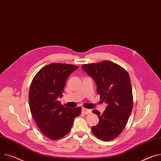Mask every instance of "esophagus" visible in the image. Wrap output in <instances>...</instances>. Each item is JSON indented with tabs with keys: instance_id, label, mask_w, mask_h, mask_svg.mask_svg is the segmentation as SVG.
Returning <instances> with one entry per match:
<instances>
[{
	"instance_id": "esophagus-1",
	"label": "esophagus",
	"mask_w": 161,
	"mask_h": 161,
	"mask_svg": "<svg viewBox=\"0 0 161 161\" xmlns=\"http://www.w3.org/2000/svg\"><path fill=\"white\" fill-rule=\"evenodd\" d=\"M82 113H83V114H88L91 113V109H88L83 108V109H82Z\"/></svg>"
}]
</instances>
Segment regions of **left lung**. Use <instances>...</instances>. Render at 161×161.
Wrapping results in <instances>:
<instances>
[{
	"label": "left lung",
	"instance_id": "obj_1",
	"mask_svg": "<svg viewBox=\"0 0 161 161\" xmlns=\"http://www.w3.org/2000/svg\"><path fill=\"white\" fill-rule=\"evenodd\" d=\"M81 68L93 79L100 99L108 104L102 114L97 110L92 111L98 115L99 122L92 127V132L103 141L113 140L124 129L133 109L129 74L122 67L109 61L86 64Z\"/></svg>",
	"mask_w": 161,
	"mask_h": 161
}]
</instances>
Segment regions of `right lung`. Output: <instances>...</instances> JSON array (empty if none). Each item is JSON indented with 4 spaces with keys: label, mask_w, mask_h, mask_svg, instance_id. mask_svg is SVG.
I'll use <instances>...</instances> for the list:
<instances>
[{
    "label": "right lung",
    "mask_w": 161,
    "mask_h": 161,
    "mask_svg": "<svg viewBox=\"0 0 161 161\" xmlns=\"http://www.w3.org/2000/svg\"><path fill=\"white\" fill-rule=\"evenodd\" d=\"M79 67L63 63H51L42 68L31 81L29 105L37 126L50 140H58L69 133L80 107L65 108L58 101L70 74Z\"/></svg>",
    "instance_id": "add662e5"
}]
</instances>
